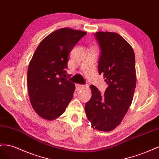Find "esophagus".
Returning <instances> with one entry per match:
<instances>
[{"label":"esophagus","mask_w":159,"mask_h":159,"mask_svg":"<svg viewBox=\"0 0 159 159\" xmlns=\"http://www.w3.org/2000/svg\"><path fill=\"white\" fill-rule=\"evenodd\" d=\"M76 87L78 89H80L84 87V86L82 85V84H76Z\"/></svg>","instance_id":"34e87169"}]
</instances>
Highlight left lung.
<instances>
[{"label": "left lung", "mask_w": 159, "mask_h": 159, "mask_svg": "<svg viewBox=\"0 0 159 159\" xmlns=\"http://www.w3.org/2000/svg\"><path fill=\"white\" fill-rule=\"evenodd\" d=\"M94 35L101 48L98 73L103 75L108 87L101 94L90 85L92 97L84 109L94 129L108 132L120 125L132 103L137 83L135 56L132 47L118 33Z\"/></svg>", "instance_id": "left-lung-1"}]
</instances>
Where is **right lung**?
<instances>
[{"label":"right lung","instance_id":"add662e5","mask_svg":"<svg viewBox=\"0 0 159 159\" xmlns=\"http://www.w3.org/2000/svg\"><path fill=\"white\" fill-rule=\"evenodd\" d=\"M86 34L62 28L48 34L36 49L28 68L27 85L31 105L43 119L52 120L62 115L73 97L75 85L65 78L68 56Z\"/></svg>","mask_w":159,"mask_h":159}]
</instances>
